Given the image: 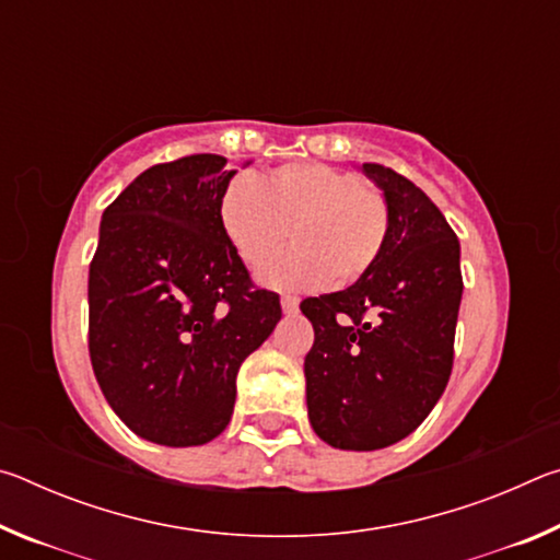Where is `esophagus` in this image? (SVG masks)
<instances>
[{"instance_id":"1","label":"esophagus","mask_w":560,"mask_h":560,"mask_svg":"<svg viewBox=\"0 0 560 560\" xmlns=\"http://www.w3.org/2000/svg\"><path fill=\"white\" fill-rule=\"evenodd\" d=\"M281 308H283V314H296V311H299V299L296 296H289V293H287V296H281Z\"/></svg>"}]
</instances>
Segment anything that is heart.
<instances>
[{"label":"heart","instance_id":"heart-1","mask_svg":"<svg viewBox=\"0 0 560 560\" xmlns=\"http://www.w3.org/2000/svg\"><path fill=\"white\" fill-rule=\"evenodd\" d=\"M220 222L246 267L261 269L289 240L291 252L261 271L273 289H343L371 273L390 240L393 210L381 187L328 163H287L261 179L224 187Z\"/></svg>","mask_w":560,"mask_h":560}]
</instances>
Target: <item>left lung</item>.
<instances>
[{
	"label": "left lung",
	"mask_w": 560,
	"mask_h": 560,
	"mask_svg": "<svg viewBox=\"0 0 560 560\" xmlns=\"http://www.w3.org/2000/svg\"><path fill=\"white\" fill-rule=\"evenodd\" d=\"M393 210L381 261L353 287L301 301L314 324L303 373L311 428L371 452L420 428L447 387L462 301L459 240L428 195L365 163Z\"/></svg>",
	"instance_id": "1"
}]
</instances>
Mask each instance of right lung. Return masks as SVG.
<instances>
[{"instance_id": "obj_1", "label": "right lung", "mask_w": 560, "mask_h": 560, "mask_svg": "<svg viewBox=\"0 0 560 560\" xmlns=\"http://www.w3.org/2000/svg\"><path fill=\"white\" fill-rule=\"evenodd\" d=\"M234 170L197 153L138 175L101 220L89 267V353L128 428L165 447L214 440L236 373L281 318L220 222Z\"/></svg>"}]
</instances>
